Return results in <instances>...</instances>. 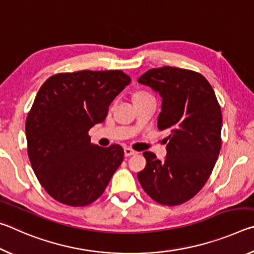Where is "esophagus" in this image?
Returning <instances> with one entry per match:
<instances>
[{
    "label": "esophagus",
    "instance_id": "esophagus-1",
    "mask_svg": "<svg viewBox=\"0 0 254 254\" xmlns=\"http://www.w3.org/2000/svg\"><path fill=\"white\" fill-rule=\"evenodd\" d=\"M134 154H136V151H134V150H132L130 148L124 149V156L126 157H131V156H134Z\"/></svg>",
    "mask_w": 254,
    "mask_h": 254
}]
</instances>
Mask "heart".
Instances as JSON below:
<instances>
[{"label": "heart", "instance_id": "obj_1", "mask_svg": "<svg viewBox=\"0 0 254 254\" xmlns=\"http://www.w3.org/2000/svg\"><path fill=\"white\" fill-rule=\"evenodd\" d=\"M147 95H149V94L144 93V92H136L134 95H133V98H134V97H142V96H147Z\"/></svg>", "mask_w": 254, "mask_h": 254}]
</instances>
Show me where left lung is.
Returning <instances> with one entry per match:
<instances>
[{
  "mask_svg": "<svg viewBox=\"0 0 254 254\" xmlns=\"http://www.w3.org/2000/svg\"><path fill=\"white\" fill-rule=\"evenodd\" d=\"M162 97L158 128L170 132L167 157L145 151V168L137 174L143 190L166 206L192 198L207 182L220 153L222 111L214 89L194 70L152 68L137 79Z\"/></svg>",
  "mask_w": 254,
  "mask_h": 254,
  "instance_id": "8db88e82",
  "label": "left lung"
}]
</instances>
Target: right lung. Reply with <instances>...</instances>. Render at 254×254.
Wrapping results in <instances>:
<instances>
[{
    "label": "right lung",
    "instance_id": "right-lung-1",
    "mask_svg": "<svg viewBox=\"0 0 254 254\" xmlns=\"http://www.w3.org/2000/svg\"><path fill=\"white\" fill-rule=\"evenodd\" d=\"M130 81L115 69L60 72L42 84L25 121L28 156L41 186L59 203L95 201L122 163L121 145L94 144L88 131L104 121Z\"/></svg>",
    "mask_w": 254,
    "mask_h": 254
}]
</instances>
